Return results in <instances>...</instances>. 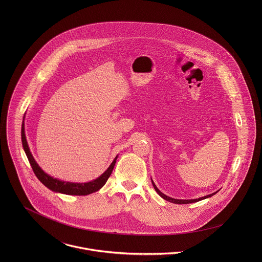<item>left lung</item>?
Returning <instances> with one entry per match:
<instances>
[{"mask_svg": "<svg viewBox=\"0 0 262 262\" xmlns=\"http://www.w3.org/2000/svg\"><path fill=\"white\" fill-rule=\"evenodd\" d=\"M151 182H152V185H153V187H154V189L156 190V192L162 198V199H164V200H166V201H168V202H170V203H173V204H190V203H195V202H199V201H202V200H205V199H208V198H210V196H212V195H214L215 193H217L218 192V190L217 191H215V192H213V193H211V194H208V195H205V196H202V198H199V199H192V200H179V199H173V198H170V196H168V195H166V194H164L163 192H161L157 187L155 186V184L153 183V181L151 180Z\"/></svg>", "mask_w": 262, "mask_h": 262, "instance_id": "obj_1", "label": "left lung"}]
</instances>
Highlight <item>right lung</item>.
<instances>
[{"label": "right lung", "instance_id": "right-lung-1", "mask_svg": "<svg viewBox=\"0 0 262 262\" xmlns=\"http://www.w3.org/2000/svg\"><path fill=\"white\" fill-rule=\"evenodd\" d=\"M25 118V116H24ZM21 138H22V145L24 151L27 155V158L32 166V169L35 173V176L37 177L38 180L47 187L50 190L54 191V192H60V193H64V194H71V195H86L90 193H93L95 191H98L101 187H104L105 184L107 183L108 179L110 178L111 173H112L115 163H116V159L118 157V155L115 157V159L113 160L112 163L110 164V166L107 168V170L100 176L99 178H97L94 181L88 182V183H71V182H64V181H60L58 179H54L53 177L47 174L46 172L43 171V169L38 165L37 162L35 161L27 139H26V135H25V127H24V119L22 122V129H21Z\"/></svg>", "mask_w": 262, "mask_h": 262}]
</instances>
